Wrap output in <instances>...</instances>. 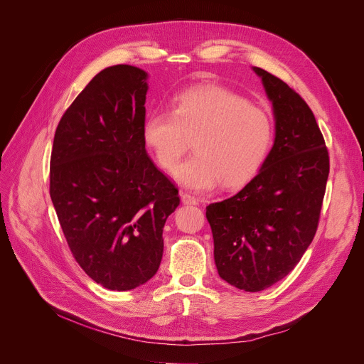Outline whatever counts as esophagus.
<instances>
[{"instance_id": "obj_1", "label": "esophagus", "mask_w": 364, "mask_h": 364, "mask_svg": "<svg viewBox=\"0 0 364 364\" xmlns=\"http://www.w3.org/2000/svg\"><path fill=\"white\" fill-rule=\"evenodd\" d=\"M181 202L184 205H198L199 203V199L188 195V193H181Z\"/></svg>"}]
</instances>
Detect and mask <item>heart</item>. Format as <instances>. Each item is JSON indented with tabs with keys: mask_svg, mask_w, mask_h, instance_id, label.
Wrapping results in <instances>:
<instances>
[{
	"mask_svg": "<svg viewBox=\"0 0 364 364\" xmlns=\"http://www.w3.org/2000/svg\"><path fill=\"white\" fill-rule=\"evenodd\" d=\"M141 137L165 171H174L193 139L195 154L177 169L191 190L223 183L235 188L252 181L268 159L275 139L271 114L221 86H196L178 93L171 112L155 111L143 121Z\"/></svg>",
	"mask_w": 364,
	"mask_h": 364,
	"instance_id": "b5f03b06",
	"label": "heart"
}]
</instances>
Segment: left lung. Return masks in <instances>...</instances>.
I'll list each match as a JSON object with an SVG mask.
<instances>
[{"mask_svg": "<svg viewBox=\"0 0 364 364\" xmlns=\"http://www.w3.org/2000/svg\"><path fill=\"white\" fill-rule=\"evenodd\" d=\"M253 70L274 108L272 151L237 195L206 206L218 274L250 293L300 262L316 234L329 174L325 139L306 101L271 73Z\"/></svg>", "mask_w": 364, "mask_h": 364, "instance_id": "left-lung-1", "label": "left lung"}]
</instances>
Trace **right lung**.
<instances>
[{
  "label": "right lung",
  "mask_w": 364,
  "mask_h": 364,
  "mask_svg": "<svg viewBox=\"0 0 364 364\" xmlns=\"http://www.w3.org/2000/svg\"><path fill=\"white\" fill-rule=\"evenodd\" d=\"M146 80L127 64L100 71L61 117L53 144L50 195L67 245L114 291L156 274L165 221L180 205L144 148Z\"/></svg>",
  "instance_id": "add662e5"
}]
</instances>
